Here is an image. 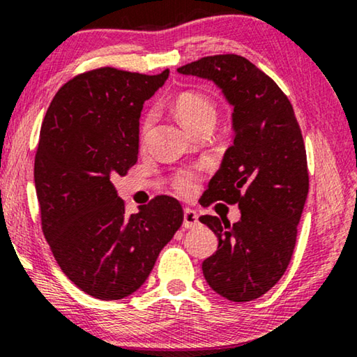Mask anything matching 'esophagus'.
<instances>
[{
  "mask_svg": "<svg viewBox=\"0 0 357 357\" xmlns=\"http://www.w3.org/2000/svg\"><path fill=\"white\" fill-rule=\"evenodd\" d=\"M199 225V215H197V211L190 210V208H185L184 210V227L185 229H192Z\"/></svg>",
  "mask_w": 357,
  "mask_h": 357,
  "instance_id": "obj_1",
  "label": "esophagus"
}]
</instances>
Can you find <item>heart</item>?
<instances>
[{
	"instance_id": "heart-1",
	"label": "heart",
	"mask_w": 357,
	"mask_h": 357,
	"mask_svg": "<svg viewBox=\"0 0 357 357\" xmlns=\"http://www.w3.org/2000/svg\"><path fill=\"white\" fill-rule=\"evenodd\" d=\"M174 114H176L185 130H189L190 132H194L197 128L216 121V107L208 98L199 93L179 94L174 100ZM153 120H155L153 112L146 115L144 121H142V135H146L151 130ZM172 188L174 189V192L181 195L194 194L197 189L195 174L192 172L176 173L172 179Z\"/></svg>"
}]
</instances>
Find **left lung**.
Instances as JSON below:
<instances>
[{"instance_id": "left-lung-1", "label": "left lung", "mask_w": 357, "mask_h": 357, "mask_svg": "<svg viewBox=\"0 0 357 357\" xmlns=\"http://www.w3.org/2000/svg\"><path fill=\"white\" fill-rule=\"evenodd\" d=\"M178 73L213 82L234 109V142L210 179L204 205L237 204L241 220L199 218L218 237L216 253L202 271L218 295L257 300L278 284L294 255L310 189L300 126L287 96L245 57H204Z\"/></svg>"}]
</instances>
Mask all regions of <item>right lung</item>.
Returning <instances> with one entry per match:
<instances>
[{"label": "right lung", "instance_id": "1", "mask_svg": "<svg viewBox=\"0 0 357 357\" xmlns=\"http://www.w3.org/2000/svg\"><path fill=\"white\" fill-rule=\"evenodd\" d=\"M168 75L86 72L57 91L43 121L35 157L43 234L62 273L99 300L135 294L183 225L168 195L128 216L112 183L137 162L142 105Z\"/></svg>", "mask_w": 357, "mask_h": 357}]
</instances>
